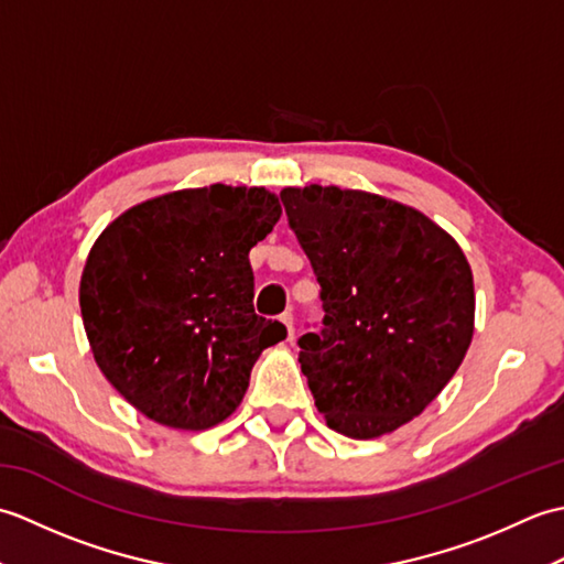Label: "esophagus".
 Masks as SVG:
<instances>
[{"mask_svg": "<svg viewBox=\"0 0 564 564\" xmlns=\"http://www.w3.org/2000/svg\"><path fill=\"white\" fill-rule=\"evenodd\" d=\"M281 322L285 325V329H289V341H293V334H295V329H293V315L291 313H283Z\"/></svg>", "mask_w": 564, "mask_h": 564, "instance_id": "34e87169", "label": "esophagus"}]
</instances>
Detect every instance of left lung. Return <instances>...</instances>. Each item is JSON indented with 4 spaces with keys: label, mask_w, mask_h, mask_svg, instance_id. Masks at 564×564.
Segmentation results:
<instances>
[{
    "label": "left lung",
    "mask_w": 564,
    "mask_h": 564,
    "mask_svg": "<svg viewBox=\"0 0 564 564\" xmlns=\"http://www.w3.org/2000/svg\"><path fill=\"white\" fill-rule=\"evenodd\" d=\"M281 200L322 285V332L297 341L315 406L349 438L392 434L470 349V263L443 227L386 196L310 184Z\"/></svg>",
    "instance_id": "1"
}]
</instances>
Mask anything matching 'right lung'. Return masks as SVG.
<instances>
[{
    "mask_svg": "<svg viewBox=\"0 0 564 564\" xmlns=\"http://www.w3.org/2000/svg\"><path fill=\"white\" fill-rule=\"evenodd\" d=\"M281 218L263 186L182 188L128 208L94 242L79 307L94 361L152 422L206 431L230 416L281 322L251 305L249 249Z\"/></svg>",
    "mask_w": 564,
    "mask_h": 564,
    "instance_id": "obj_1",
    "label": "right lung"
}]
</instances>
